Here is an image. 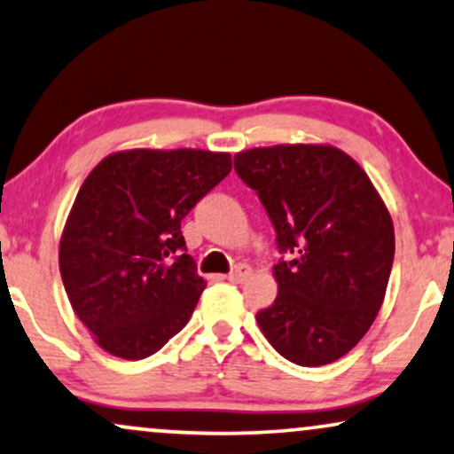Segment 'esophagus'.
Listing matches in <instances>:
<instances>
[{"label": "esophagus", "mask_w": 454, "mask_h": 454, "mask_svg": "<svg viewBox=\"0 0 454 454\" xmlns=\"http://www.w3.org/2000/svg\"><path fill=\"white\" fill-rule=\"evenodd\" d=\"M250 273H253L250 271V267L244 265V262H239V265H236L231 271L227 273V279L233 284H244L246 279L250 278Z\"/></svg>", "instance_id": "esophagus-1"}]
</instances>
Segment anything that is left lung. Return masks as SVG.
<instances>
[{
    "mask_svg": "<svg viewBox=\"0 0 454 454\" xmlns=\"http://www.w3.org/2000/svg\"><path fill=\"white\" fill-rule=\"evenodd\" d=\"M265 206L282 259L276 301L256 313L273 349L324 366L357 345L383 305L394 225L366 172L326 145H278L233 158Z\"/></svg>",
    "mask_w": 454,
    "mask_h": 454,
    "instance_id": "obj_1",
    "label": "left lung"
}]
</instances>
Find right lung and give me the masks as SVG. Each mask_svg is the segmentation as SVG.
I'll list each match as a JSON object with an SVG mask.
<instances>
[{
    "label": "right lung",
    "instance_id": "obj_1",
    "mask_svg": "<svg viewBox=\"0 0 454 454\" xmlns=\"http://www.w3.org/2000/svg\"><path fill=\"white\" fill-rule=\"evenodd\" d=\"M229 172V153L134 149L83 181L59 265L73 311L111 356L143 360L189 322L206 282L181 221Z\"/></svg>",
    "mask_w": 454,
    "mask_h": 454
}]
</instances>
